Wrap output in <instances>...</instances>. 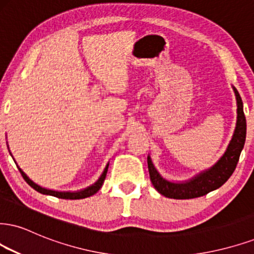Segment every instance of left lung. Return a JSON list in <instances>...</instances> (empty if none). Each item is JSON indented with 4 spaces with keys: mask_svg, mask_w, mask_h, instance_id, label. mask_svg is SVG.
I'll return each mask as SVG.
<instances>
[{
    "mask_svg": "<svg viewBox=\"0 0 254 254\" xmlns=\"http://www.w3.org/2000/svg\"><path fill=\"white\" fill-rule=\"evenodd\" d=\"M237 99V126L234 129L232 140L226 152L219 159L217 164L208 170L202 171L192 179L183 183H173L165 179L153 165L151 156L147 158L151 181L154 189L164 196L171 199H193L206 195L212 190L219 189L230 179L239 161L246 139V118L244 114L243 101L238 90L233 87Z\"/></svg>",
    "mask_w": 254,
    "mask_h": 254,
    "instance_id": "obj_1",
    "label": "left lung"
}]
</instances>
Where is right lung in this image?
Masks as SVG:
<instances>
[{
	"label": "right lung",
	"instance_id": "right-lung-1",
	"mask_svg": "<svg viewBox=\"0 0 254 254\" xmlns=\"http://www.w3.org/2000/svg\"><path fill=\"white\" fill-rule=\"evenodd\" d=\"M108 166L109 164H107L106 166L105 171H103V173L101 174V177L99 178V180L96 181L95 184L92 185V186L87 187V189L84 190H77V192H59V190H48V189H43V187L39 186V185L34 183L33 180H30L29 178L27 177V174L24 173L23 171L21 170L20 167L17 166L18 171H20V173L22 177H23V179L27 181V184L29 185V186L33 187L34 190H37V192L42 193V194H47V195H53V196H56V198H61V199H83V198H88V196L93 195V194H95L98 190L101 189L103 181L106 179V174H107V171H108Z\"/></svg>",
	"mask_w": 254,
	"mask_h": 254
}]
</instances>
